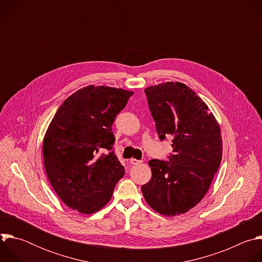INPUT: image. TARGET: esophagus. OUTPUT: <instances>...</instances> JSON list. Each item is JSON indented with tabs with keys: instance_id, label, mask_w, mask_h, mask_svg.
<instances>
[{
	"instance_id": "obj_1",
	"label": "esophagus",
	"mask_w": 262,
	"mask_h": 262,
	"mask_svg": "<svg viewBox=\"0 0 262 262\" xmlns=\"http://www.w3.org/2000/svg\"><path fill=\"white\" fill-rule=\"evenodd\" d=\"M129 162H130L132 165H139V164L143 163V161H141V160H136V159H130Z\"/></svg>"
}]
</instances>
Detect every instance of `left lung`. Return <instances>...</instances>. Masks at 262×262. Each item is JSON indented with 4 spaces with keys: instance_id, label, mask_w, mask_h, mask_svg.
I'll use <instances>...</instances> for the list:
<instances>
[{
    "instance_id": "obj_1",
    "label": "left lung",
    "mask_w": 262,
    "mask_h": 262,
    "mask_svg": "<svg viewBox=\"0 0 262 262\" xmlns=\"http://www.w3.org/2000/svg\"><path fill=\"white\" fill-rule=\"evenodd\" d=\"M145 94L159 138H172L173 154L166 162H148L152 176L142 193L156 211L174 216L207 193L222 160L221 129L206 103L182 83L150 86Z\"/></svg>"
}]
</instances>
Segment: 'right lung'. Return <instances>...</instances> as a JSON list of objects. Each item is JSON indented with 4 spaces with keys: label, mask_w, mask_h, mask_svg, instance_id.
Returning <instances> with one entry per match:
<instances>
[{
    "label": "right lung",
    "mask_w": 262,
    "mask_h": 262,
    "mask_svg": "<svg viewBox=\"0 0 262 262\" xmlns=\"http://www.w3.org/2000/svg\"><path fill=\"white\" fill-rule=\"evenodd\" d=\"M132 91L87 86L58 108L43 139L45 168L53 189L71 209L89 214L112 198L124 175L113 151L116 116Z\"/></svg>",
    "instance_id": "1"
}]
</instances>
